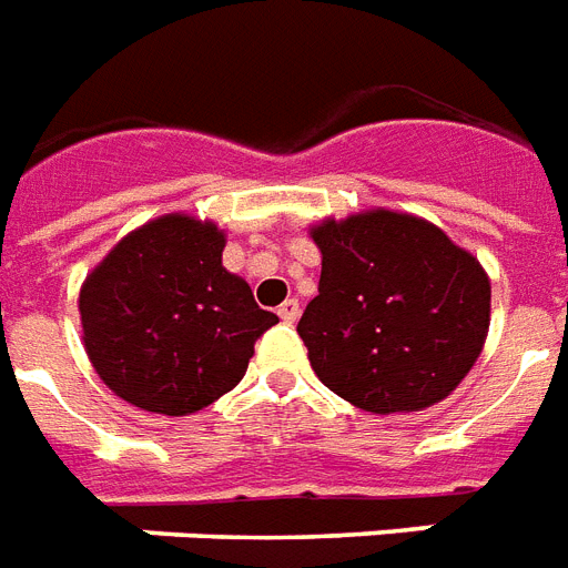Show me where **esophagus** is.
<instances>
[{
    "mask_svg": "<svg viewBox=\"0 0 568 568\" xmlns=\"http://www.w3.org/2000/svg\"><path fill=\"white\" fill-rule=\"evenodd\" d=\"M298 313H302V307H298V298H287V302L278 307L281 322H287V325H293V322L298 320Z\"/></svg>",
    "mask_w": 568,
    "mask_h": 568,
    "instance_id": "esophagus-1",
    "label": "esophagus"
}]
</instances>
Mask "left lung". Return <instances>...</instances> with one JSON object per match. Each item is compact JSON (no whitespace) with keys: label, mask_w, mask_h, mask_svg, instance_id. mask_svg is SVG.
Returning a JSON list of instances; mask_svg holds the SVG:
<instances>
[{"label":"left lung","mask_w":568,"mask_h":568,"mask_svg":"<svg viewBox=\"0 0 568 568\" xmlns=\"http://www.w3.org/2000/svg\"><path fill=\"white\" fill-rule=\"evenodd\" d=\"M320 296L298 320L313 372L369 413L425 410L478 361L489 278L430 222L366 211L311 229Z\"/></svg>","instance_id":"1"}]
</instances>
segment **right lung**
<instances>
[{"mask_svg": "<svg viewBox=\"0 0 568 568\" xmlns=\"http://www.w3.org/2000/svg\"><path fill=\"white\" fill-rule=\"evenodd\" d=\"M213 222L166 213L122 237L79 296L84 348L129 405L187 416L240 384L263 331L252 287L222 266Z\"/></svg>", "mask_w": 568, "mask_h": 568, "instance_id": "right-lung-1", "label": "right lung"}]
</instances>
